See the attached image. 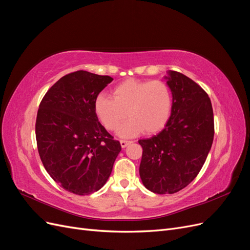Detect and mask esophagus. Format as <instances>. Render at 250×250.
<instances>
[{
  "label": "esophagus",
  "instance_id": "1",
  "mask_svg": "<svg viewBox=\"0 0 250 250\" xmlns=\"http://www.w3.org/2000/svg\"><path fill=\"white\" fill-rule=\"evenodd\" d=\"M120 143H121V146H122V148H125V147H127L128 145H129V144L131 143L130 141H125V140H121L120 141Z\"/></svg>",
  "mask_w": 250,
  "mask_h": 250
}]
</instances>
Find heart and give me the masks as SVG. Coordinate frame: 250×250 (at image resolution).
Wrapping results in <instances>:
<instances>
[{
	"mask_svg": "<svg viewBox=\"0 0 250 250\" xmlns=\"http://www.w3.org/2000/svg\"><path fill=\"white\" fill-rule=\"evenodd\" d=\"M172 93L167 83L160 80L129 79L112 89V99L97 96L94 110L97 118L110 131L118 130L128 117L131 118L119 130L121 137L131 138L141 132L156 133L167 125L172 110Z\"/></svg>",
	"mask_w": 250,
	"mask_h": 250,
	"instance_id": "b5f03b06",
	"label": "heart"
}]
</instances>
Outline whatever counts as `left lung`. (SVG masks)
Returning <instances> with one entry per match:
<instances>
[{
  "label": "left lung",
  "mask_w": 250,
  "mask_h": 250,
  "mask_svg": "<svg viewBox=\"0 0 250 250\" xmlns=\"http://www.w3.org/2000/svg\"><path fill=\"white\" fill-rule=\"evenodd\" d=\"M172 110L154 137L140 140L143 185L156 194L183 190L198 175L214 140V113L208 95L186 75L169 71Z\"/></svg>",
  "instance_id": "obj_1"
}]
</instances>
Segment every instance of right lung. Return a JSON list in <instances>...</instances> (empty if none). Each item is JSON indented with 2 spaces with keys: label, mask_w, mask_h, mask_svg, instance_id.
<instances>
[{
  "label": "right lung",
  "mask_w": 250,
  "mask_h": 250,
  "mask_svg": "<svg viewBox=\"0 0 250 250\" xmlns=\"http://www.w3.org/2000/svg\"><path fill=\"white\" fill-rule=\"evenodd\" d=\"M113 79L86 71L60 78L43 96L35 135L44 169L67 192L88 195L106 183L121 151L101 125L94 102Z\"/></svg>",
  "instance_id": "obj_1"
}]
</instances>
